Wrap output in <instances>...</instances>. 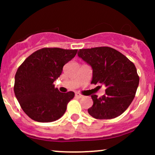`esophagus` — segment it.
<instances>
[{
	"label": "esophagus",
	"instance_id": "34e87169",
	"mask_svg": "<svg viewBox=\"0 0 155 155\" xmlns=\"http://www.w3.org/2000/svg\"><path fill=\"white\" fill-rule=\"evenodd\" d=\"M75 97L77 98H82L83 97V95H82L81 94L79 93H76V94H75Z\"/></svg>",
	"mask_w": 155,
	"mask_h": 155
}]
</instances>
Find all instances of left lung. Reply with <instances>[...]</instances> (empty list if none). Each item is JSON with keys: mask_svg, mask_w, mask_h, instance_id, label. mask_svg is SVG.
<instances>
[{"mask_svg": "<svg viewBox=\"0 0 155 155\" xmlns=\"http://www.w3.org/2000/svg\"><path fill=\"white\" fill-rule=\"evenodd\" d=\"M78 56L91 68V83L106 87L102 97L91 96L93 106L87 109L89 115L97 119H111L121 115L132 103L140 82L134 63L107 46L79 49Z\"/></svg>", "mask_w": 155, "mask_h": 155, "instance_id": "obj_1", "label": "left lung"}]
</instances>
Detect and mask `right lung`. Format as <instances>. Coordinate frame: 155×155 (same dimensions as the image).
I'll return each instance as SVG.
<instances>
[{
	"mask_svg": "<svg viewBox=\"0 0 155 155\" xmlns=\"http://www.w3.org/2000/svg\"><path fill=\"white\" fill-rule=\"evenodd\" d=\"M76 53L77 49L43 48L31 54L18 68L14 93L21 109L31 119L51 122L66 112L74 92L61 93L53 82Z\"/></svg>",
	"mask_w": 155,
	"mask_h": 155,
	"instance_id": "right-lung-1",
	"label": "right lung"
}]
</instances>
